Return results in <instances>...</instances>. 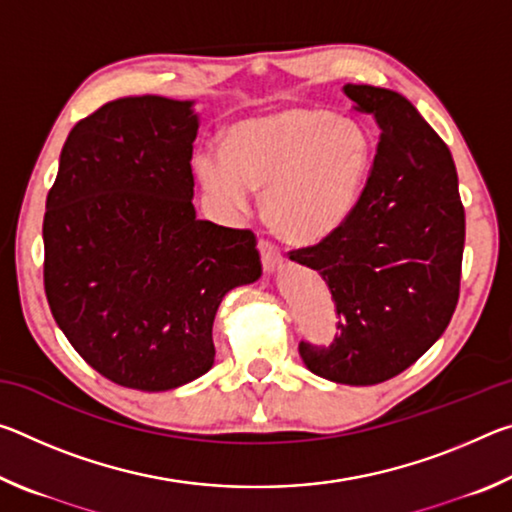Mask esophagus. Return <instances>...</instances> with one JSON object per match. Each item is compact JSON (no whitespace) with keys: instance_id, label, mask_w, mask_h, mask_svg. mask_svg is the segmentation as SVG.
Here are the masks:
<instances>
[{"instance_id":"34e87169","label":"esophagus","mask_w":512,"mask_h":512,"mask_svg":"<svg viewBox=\"0 0 512 512\" xmlns=\"http://www.w3.org/2000/svg\"><path fill=\"white\" fill-rule=\"evenodd\" d=\"M259 253H262V264L268 273H273L275 268L282 264L280 248H277L271 239H266V237L259 239Z\"/></svg>"}]
</instances>
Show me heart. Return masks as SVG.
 <instances>
[{
  "label": "heart",
  "instance_id": "1",
  "mask_svg": "<svg viewBox=\"0 0 512 512\" xmlns=\"http://www.w3.org/2000/svg\"><path fill=\"white\" fill-rule=\"evenodd\" d=\"M377 146L359 121L320 108H282L246 119L225 135V153L203 149L194 167L216 203L246 210L266 189L264 214L293 244L341 230L361 201Z\"/></svg>",
  "mask_w": 512,
  "mask_h": 512
}]
</instances>
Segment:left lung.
Here are the masks:
<instances>
[{"instance_id":"8db88e82","label":"left lung","mask_w":512,"mask_h":512,"mask_svg":"<svg viewBox=\"0 0 512 512\" xmlns=\"http://www.w3.org/2000/svg\"><path fill=\"white\" fill-rule=\"evenodd\" d=\"M343 92L375 117L379 144L343 228L289 253L323 275L341 318L332 343L300 341L298 350L318 377L372 386L413 366L452 320L465 210L452 153L409 99L375 85Z\"/></svg>"}]
</instances>
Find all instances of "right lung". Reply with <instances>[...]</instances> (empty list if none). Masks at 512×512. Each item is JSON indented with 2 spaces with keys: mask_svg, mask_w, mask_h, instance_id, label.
Listing matches in <instances>:
<instances>
[{
  "mask_svg": "<svg viewBox=\"0 0 512 512\" xmlns=\"http://www.w3.org/2000/svg\"><path fill=\"white\" fill-rule=\"evenodd\" d=\"M192 101L103 103L67 135L47 194L45 293L85 363L169 391L214 363L221 300L262 275L253 230L196 219Z\"/></svg>",
  "mask_w": 512,
  "mask_h": 512,
  "instance_id": "1",
  "label": "right lung"
}]
</instances>
